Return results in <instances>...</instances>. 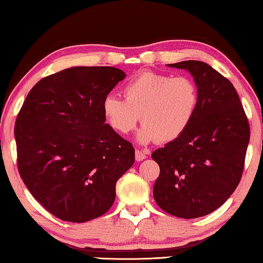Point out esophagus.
I'll return each mask as SVG.
<instances>
[{"instance_id": "1", "label": "esophagus", "mask_w": 263, "mask_h": 263, "mask_svg": "<svg viewBox=\"0 0 263 263\" xmlns=\"http://www.w3.org/2000/svg\"><path fill=\"white\" fill-rule=\"evenodd\" d=\"M146 159V153L142 152L140 149H136V160L137 161H142V160Z\"/></svg>"}]
</instances>
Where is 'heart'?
<instances>
[{"instance_id": "1", "label": "heart", "mask_w": 263, "mask_h": 263, "mask_svg": "<svg viewBox=\"0 0 263 263\" xmlns=\"http://www.w3.org/2000/svg\"><path fill=\"white\" fill-rule=\"evenodd\" d=\"M124 97L109 94L102 102L105 121L122 136L144 123L137 139L147 145L160 139L168 142L186 131L198 106V90L188 77L142 72L123 88Z\"/></svg>"}]
</instances>
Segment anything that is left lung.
<instances>
[{
	"label": "left lung",
	"instance_id": "obj_1",
	"mask_svg": "<svg viewBox=\"0 0 263 263\" xmlns=\"http://www.w3.org/2000/svg\"><path fill=\"white\" fill-rule=\"evenodd\" d=\"M168 67L185 69L198 90V106L186 131L152 153L160 175L153 196L173 216L193 219L221 206L241 179L249 125L233 84L203 61Z\"/></svg>",
	"mask_w": 263,
	"mask_h": 263
}]
</instances>
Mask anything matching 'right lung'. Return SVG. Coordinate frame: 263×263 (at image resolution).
<instances>
[{"label": "right lung", "instance_id": "1", "mask_svg": "<svg viewBox=\"0 0 263 263\" xmlns=\"http://www.w3.org/2000/svg\"><path fill=\"white\" fill-rule=\"evenodd\" d=\"M123 70L77 67L42 79L15 124L24 184L61 220L84 222L112 206L116 183L135 163V148L105 124L102 102Z\"/></svg>", "mask_w": 263, "mask_h": 263}]
</instances>
